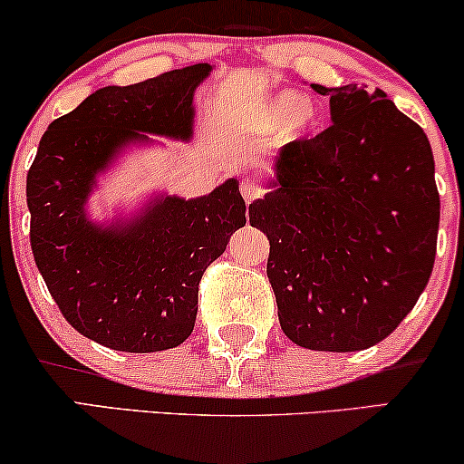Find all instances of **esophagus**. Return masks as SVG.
Here are the masks:
<instances>
[{
  "label": "esophagus",
  "mask_w": 464,
  "mask_h": 464,
  "mask_svg": "<svg viewBox=\"0 0 464 464\" xmlns=\"http://www.w3.org/2000/svg\"><path fill=\"white\" fill-rule=\"evenodd\" d=\"M240 194H243L246 204H251V202L257 200V198L262 196V188L257 183H254V180H251V179H245L243 183H240Z\"/></svg>",
  "instance_id": "1"
}]
</instances>
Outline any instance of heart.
Returning <instances> with one entry per match:
<instances>
[{
    "mask_svg": "<svg viewBox=\"0 0 464 464\" xmlns=\"http://www.w3.org/2000/svg\"><path fill=\"white\" fill-rule=\"evenodd\" d=\"M317 121V112L304 95L284 92L276 93L246 114L238 117V128L256 130V131H270L279 123H284V138L298 136L300 131H306L313 123Z\"/></svg>",
    "mask_w": 464,
    "mask_h": 464,
    "instance_id": "1",
    "label": "heart"
}]
</instances>
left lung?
Here are the masks:
<instances>
[{
    "mask_svg": "<svg viewBox=\"0 0 464 464\" xmlns=\"http://www.w3.org/2000/svg\"><path fill=\"white\" fill-rule=\"evenodd\" d=\"M333 125L275 155L249 224L268 237L266 275L285 336L360 352L405 320L429 284L439 191L424 130L382 89L311 85Z\"/></svg>",
    "mask_w": 464,
    "mask_h": 464,
    "instance_id": "obj_1",
    "label": "left lung"
}]
</instances>
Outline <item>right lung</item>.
I'll return each instance as SVG.
<instances>
[{
  "mask_svg": "<svg viewBox=\"0 0 464 464\" xmlns=\"http://www.w3.org/2000/svg\"><path fill=\"white\" fill-rule=\"evenodd\" d=\"M210 63L136 85H108L48 125L27 172L32 251L72 328L117 352L151 353L191 334L204 270L246 224L238 179L207 196L151 194L130 215L95 221L100 177L149 136L189 142L196 89Z\"/></svg>",
  "mask_w": 464,
  "mask_h": 464,
  "instance_id": "right-lung-1",
  "label": "right lung"
}]
</instances>
